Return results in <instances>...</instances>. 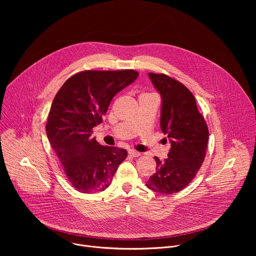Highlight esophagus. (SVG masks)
<instances>
[{"label":"esophagus","mask_w":256,"mask_h":256,"mask_svg":"<svg viewBox=\"0 0 256 256\" xmlns=\"http://www.w3.org/2000/svg\"><path fill=\"white\" fill-rule=\"evenodd\" d=\"M128 155H130V157H138V156H140V152H136V151H134V150H128Z\"/></svg>","instance_id":"34e87169"}]
</instances>
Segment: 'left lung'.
Here are the masks:
<instances>
[{
	"label": "left lung",
	"instance_id": "left-lung-1",
	"mask_svg": "<svg viewBox=\"0 0 256 256\" xmlns=\"http://www.w3.org/2000/svg\"><path fill=\"white\" fill-rule=\"evenodd\" d=\"M149 78L161 96L160 126L171 148L164 161L155 157L156 172L146 186L155 192L171 194L188 186L200 168L208 130L194 96L184 85L164 74L149 72Z\"/></svg>",
	"mask_w": 256,
	"mask_h": 256
}]
</instances>
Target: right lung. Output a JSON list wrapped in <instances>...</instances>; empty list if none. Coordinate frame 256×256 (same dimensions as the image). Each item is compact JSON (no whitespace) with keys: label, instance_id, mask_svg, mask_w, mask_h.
I'll return each mask as SVG.
<instances>
[{"label":"right lung","instance_id":"obj_1","mask_svg":"<svg viewBox=\"0 0 256 256\" xmlns=\"http://www.w3.org/2000/svg\"><path fill=\"white\" fill-rule=\"evenodd\" d=\"M138 72L85 70L68 79L54 98L46 126L48 140L70 184L83 194L110 186L124 149L100 144L91 136L114 95L134 83Z\"/></svg>","mask_w":256,"mask_h":256}]
</instances>
